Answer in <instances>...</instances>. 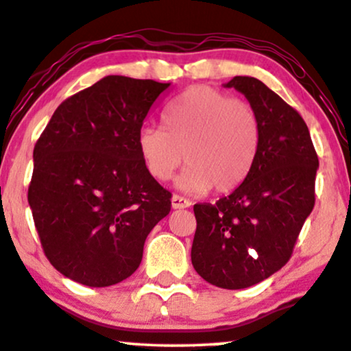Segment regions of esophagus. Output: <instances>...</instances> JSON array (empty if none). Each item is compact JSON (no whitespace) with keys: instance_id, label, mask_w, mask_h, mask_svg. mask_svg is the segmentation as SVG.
Segmentation results:
<instances>
[{"instance_id":"obj_1","label":"esophagus","mask_w":351,"mask_h":351,"mask_svg":"<svg viewBox=\"0 0 351 351\" xmlns=\"http://www.w3.org/2000/svg\"><path fill=\"white\" fill-rule=\"evenodd\" d=\"M187 206H191V202L184 199V197H181V195L171 197V208L182 210V208H187Z\"/></svg>"}]
</instances>
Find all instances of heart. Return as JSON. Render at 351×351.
Segmentation results:
<instances>
[{
	"label": "heart",
	"mask_w": 351,
	"mask_h": 351,
	"mask_svg": "<svg viewBox=\"0 0 351 351\" xmlns=\"http://www.w3.org/2000/svg\"><path fill=\"white\" fill-rule=\"evenodd\" d=\"M164 128L146 125L138 133V151L157 181H169L187 164L178 187L226 194L239 187L258 157L261 122L253 105L206 86H192L169 103Z\"/></svg>",
	"instance_id": "1"
}]
</instances>
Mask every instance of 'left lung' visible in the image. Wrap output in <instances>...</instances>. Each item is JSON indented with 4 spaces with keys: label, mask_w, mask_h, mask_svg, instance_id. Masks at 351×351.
<instances>
[{
    "label": "left lung",
    "mask_w": 351,
    "mask_h": 351,
    "mask_svg": "<svg viewBox=\"0 0 351 351\" xmlns=\"http://www.w3.org/2000/svg\"><path fill=\"white\" fill-rule=\"evenodd\" d=\"M258 112L261 146L241 184L211 204L194 205L195 272L224 289H243L288 263L315 205L318 156L308 127L283 98L250 76L224 84Z\"/></svg>",
    "instance_id": "8db88e82"
}]
</instances>
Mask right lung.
I'll use <instances>...</instances> for the list:
<instances>
[{
    "mask_svg": "<svg viewBox=\"0 0 351 351\" xmlns=\"http://www.w3.org/2000/svg\"><path fill=\"white\" fill-rule=\"evenodd\" d=\"M171 86L105 76L62 103L33 151L28 204L49 263L105 288L140 267L146 237L171 194L146 170L138 133Z\"/></svg>",
    "mask_w": 351,
    "mask_h": 351,
    "instance_id": "obj_1",
    "label": "right lung"
}]
</instances>
